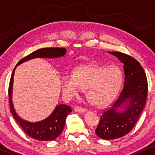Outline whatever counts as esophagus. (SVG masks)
I'll use <instances>...</instances> for the list:
<instances>
[{"label":"esophagus","mask_w":155,"mask_h":155,"mask_svg":"<svg viewBox=\"0 0 155 155\" xmlns=\"http://www.w3.org/2000/svg\"><path fill=\"white\" fill-rule=\"evenodd\" d=\"M74 111L75 112H81V113H84L86 111V110L85 108H83V107H74Z\"/></svg>","instance_id":"1"}]
</instances>
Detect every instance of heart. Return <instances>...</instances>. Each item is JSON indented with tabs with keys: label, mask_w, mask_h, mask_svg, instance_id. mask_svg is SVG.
Instances as JSON below:
<instances>
[{
	"label": "heart",
	"mask_w": 155,
	"mask_h": 155,
	"mask_svg": "<svg viewBox=\"0 0 155 155\" xmlns=\"http://www.w3.org/2000/svg\"><path fill=\"white\" fill-rule=\"evenodd\" d=\"M121 82V72L117 67L91 64L77 67L72 76L64 75L61 86L63 92L69 96L86 89V97L91 103L104 105L115 97Z\"/></svg>",
	"instance_id": "obj_1"
}]
</instances>
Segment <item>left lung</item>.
<instances>
[{
    "label": "left lung",
    "instance_id": "obj_1",
    "mask_svg": "<svg viewBox=\"0 0 155 155\" xmlns=\"http://www.w3.org/2000/svg\"><path fill=\"white\" fill-rule=\"evenodd\" d=\"M124 64L125 81L118 98L100 116L95 132L104 140H113L128 134L138 121L145 107L148 84L146 74L138 61L127 54L109 52ZM127 104L123 113L116 111L123 104Z\"/></svg>",
    "mask_w": 155,
    "mask_h": 155
}]
</instances>
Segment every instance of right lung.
<instances>
[{
	"label": "right lung",
	"instance_id": "right-lung-1",
	"mask_svg": "<svg viewBox=\"0 0 155 155\" xmlns=\"http://www.w3.org/2000/svg\"><path fill=\"white\" fill-rule=\"evenodd\" d=\"M65 53H66V49L64 48H47L38 49L19 60L16 64V67L33 58H58V57L63 56L65 55ZM15 70V68L12 71L10 81L9 88H8L10 112L13 117L16 120L17 124L20 126V127L22 128L24 132L30 138L38 141L55 140L60 136L64 128L67 114L71 112V107L64 104H59L48 118L41 121L36 122V123H31V122H28L20 119L15 112L12 102L13 77H14Z\"/></svg>",
	"mask_w": 155,
	"mask_h": 155
}]
</instances>
